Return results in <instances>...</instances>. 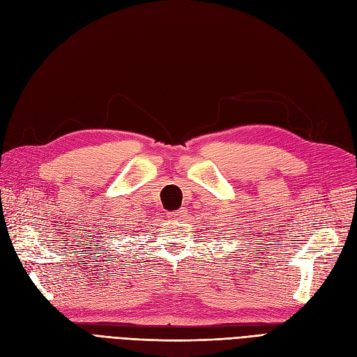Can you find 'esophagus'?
<instances>
[{
    "instance_id": "obj_1",
    "label": "esophagus",
    "mask_w": 357,
    "mask_h": 357,
    "mask_svg": "<svg viewBox=\"0 0 357 357\" xmlns=\"http://www.w3.org/2000/svg\"><path fill=\"white\" fill-rule=\"evenodd\" d=\"M169 220H174V222H181V220H186L188 219V211L186 210H177V211H172L168 214Z\"/></svg>"
}]
</instances>
